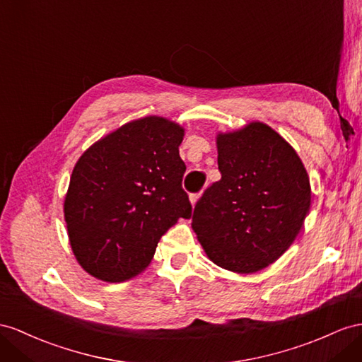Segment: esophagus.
<instances>
[{
	"instance_id": "1",
	"label": "esophagus",
	"mask_w": 362,
	"mask_h": 362,
	"mask_svg": "<svg viewBox=\"0 0 362 362\" xmlns=\"http://www.w3.org/2000/svg\"><path fill=\"white\" fill-rule=\"evenodd\" d=\"M200 196H202V192H199V194H192V196H189V202H191V205L194 206L197 203V200L200 199Z\"/></svg>"
}]
</instances>
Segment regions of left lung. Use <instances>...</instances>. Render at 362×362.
<instances>
[{
    "label": "left lung",
    "instance_id": "obj_1",
    "mask_svg": "<svg viewBox=\"0 0 362 362\" xmlns=\"http://www.w3.org/2000/svg\"><path fill=\"white\" fill-rule=\"evenodd\" d=\"M221 179L203 192L191 226L209 260L254 274L280 258L310 209L309 174L293 146L263 122L217 133Z\"/></svg>",
    "mask_w": 362,
    "mask_h": 362
}]
</instances>
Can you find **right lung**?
I'll return each instance as SVG.
<instances>
[{"label": "right lung", "instance_id": "add662e5", "mask_svg": "<svg viewBox=\"0 0 362 362\" xmlns=\"http://www.w3.org/2000/svg\"><path fill=\"white\" fill-rule=\"evenodd\" d=\"M183 136L174 120L146 116L100 137L78 159L64 218L71 251L91 276L120 283L139 275L166 230L189 218Z\"/></svg>", "mask_w": 362, "mask_h": 362}]
</instances>
